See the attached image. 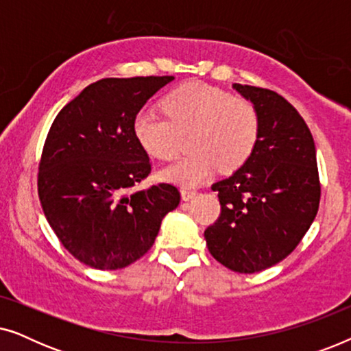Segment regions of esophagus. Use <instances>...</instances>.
<instances>
[{"label": "esophagus", "instance_id": "34e87169", "mask_svg": "<svg viewBox=\"0 0 351 351\" xmlns=\"http://www.w3.org/2000/svg\"><path fill=\"white\" fill-rule=\"evenodd\" d=\"M180 193H182V199L189 201V199H191V198H193V196L196 195V190L189 189V186H182Z\"/></svg>", "mask_w": 351, "mask_h": 351}]
</instances>
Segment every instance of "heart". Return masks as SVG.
<instances>
[{
    "label": "heart",
    "instance_id": "obj_1",
    "mask_svg": "<svg viewBox=\"0 0 351 351\" xmlns=\"http://www.w3.org/2000/svg\"><path fill=\"white\" fill-rule=\"evenodd\" d=\"M162 114L141 112L132 131L148 155L169 161L179 155L184 137L191 155L162 169L166 180L198 185L219 169L233 172L256 150L261 137V114L254 102L204 83H186L161 102Z\"/></svg>",
    "mask_w": 351,
    "mask_h": 351
}]
</instances>
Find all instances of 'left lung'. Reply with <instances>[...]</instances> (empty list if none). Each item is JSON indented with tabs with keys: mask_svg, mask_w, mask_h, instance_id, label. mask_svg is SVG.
I'll return each instance as SVG.
<instances>
[{
	"mask_svg": "<svg viewBox=\"0 0 351 351\" xmlns=\"http://www.w3.org/2000/svg\"><path fill=\"white\" fill-rule=\"evenodd\" d=\"M261 114L252 156L213 184L220 215L204 232L215 261L238 273H256L286 258L316 217L321 184L311 132L299 112L275 90L238 84Z\"/></svg>",
	"mask_w": 351,
	"mask_h": 351,
	"instance_id": "8db88e82",
	"label": "left lung"
}]
</instances>
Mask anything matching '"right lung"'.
<instances>
[{
  "instance_id": "right-lung-1",
  "label": "right lung",
  "mask_w": 351,
  "mask_h": 351,
  "mask_svg": "<svg viewBox=\"0 0 351 351\" xmlns=\"http://www.w3.org/2000/svg\"><path fill=\"white\" fill-rule=\"evenodd\" d=\"M174 76L104 78L65 105L47 132L38 196L66 251L97 270L131 265L153 246L180 203L172 184L132 191L152 171L134 118Z\"/></svg>"
}]
</instances>
